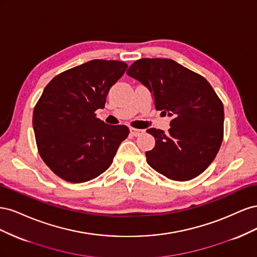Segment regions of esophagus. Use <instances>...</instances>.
I'll return each mask as SVG.
<instances>
[{"mask_svg":"<svg viewBox=\"0 0 257 257\" xmlns=\"http://www.w3.org/2000/svg\"><path fill=\"white\" fill-rule=\"evenodd\" d=\"M130 132H131V134L133 135V136H135V137L141 136L142 134H144V133H145V131H144V130L134 128V127H131V128H130Z\"/></svg>","mask_w":257,"mask_h":257,"instance_id":"34e87169","label":"esophagus"}]
</instances>
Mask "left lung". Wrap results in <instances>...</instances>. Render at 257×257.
Instances as JSON below:
<instances>
[{
	"instance_id": "1",
	"label": "left lung",
	"mask_w": 257,
	"mask_h": 257,
	"mask_svg": "<svg viewBox=\"0 0 257 257\" xmlns=\"http://www.w3.org/2000/svg\"><path fill=\"white\" fill-rule=\"evenodd\" d=\"M126 74L150 91L155 109L172 116L168 134L147 130L155 138L146 152L148 164L176 181L200 175L223 141L224 107L211 85L172 59L137 60Z\"/></svg>"
}]
</instances>
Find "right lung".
I'll return each instance as SVG.
<instances>
[{"instance_id": "add662e5", "label": "right lung", "mask_w": 257, "mask_h": 257, "mask_svg": "<svg viewBox=\"0 0 257 257\" xmlns=\"http://www.w3.org/2000/svg\"><path fill=\"white\" fill-rule=\"evenodd\" d=\"M127 64L92 60L59 74L46 85L33 111V130L41 158L65 181L92 180L111 165L126 125L96 118Z\"/></svg>"}]
</instances>
